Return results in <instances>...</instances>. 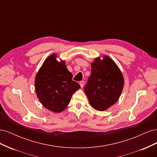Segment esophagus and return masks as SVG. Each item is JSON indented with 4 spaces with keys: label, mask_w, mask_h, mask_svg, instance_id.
Instances as JSON below:
<instances>
[{
    "label": "esophagus",
    "mask_w": 157,
    "mask_h": 157,
    "mask_svg": "<svg viewBox=\"0 0 157 157\" xmlns=\"http://www.w3.org/2000/svg\"><path fill=\"white\" fill-rule=\"evenodd\" d=\"M79 84H80V87L82 88V87L84 86V81H80V82H79Z\"/></svg>",
    "instance_id": "obj_1"
}]
</instances>
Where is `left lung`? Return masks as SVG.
<instances>
[{
  "instance_id": "1",
  "label": "left lung",
  "mask_w": 157,
  "mask_h": 157,
  "mask_svg": "<svg viewBox=\"0 0 157 157\" xmlns=\"http://www.w3.org/2000/svg\"><path fill=\"white\" fill-rule=\"evenodd\" d=\"M124 86V78L116 63L108 56L92 63L91 75L84 88L91 106L103 111L115 104Z\"/></svg>"
}]
</instances>
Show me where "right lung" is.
<instances>
[{"label":"right lung","instance_id":"1","mask_svg":"<svg viewBox=\"0 0 157 157\" xmlns=\"http://www.w3.org/2000/svg\"><path fill=\"white\" fill-rule=\"evenodd\" d=\"M72 78L64 61L58 62L55 54L48 57L35 80L36 93L42 105L54 113L63 111L73 94L80 88Z\"/></svg>","mask_w":157,"mask_h":157}]
</instances>
